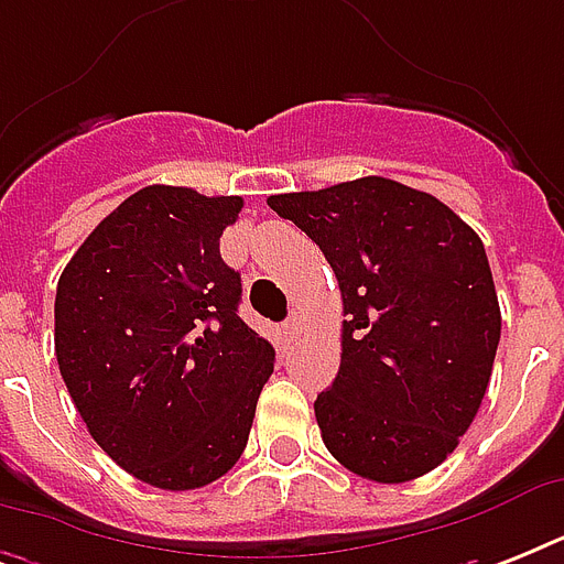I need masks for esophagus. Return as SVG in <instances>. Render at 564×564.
<instances>
[{"instance_id": "esophagus-1", "label": "esophagus", "mask_w": 564, "mask_h": 564, "mask_svg": "<svg viewBox=\"0 0 564 564\" xmlns=\"http://www.w3.org/2000/svg\"><path fill=\"white\" fill-rule=\"evenodd\" d=\"M301 330H304V318H301L299 313H292V316L283 322V336H286V343H295L301 336Z\"/></svg>"}]
</instances>
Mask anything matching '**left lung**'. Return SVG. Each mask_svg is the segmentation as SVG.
<instances>
[{"label": "left lung", "instance_id": "8db88e82", "mask_svg": "<svg viewBox=\"0 0 564 564\" xmlns=\"http://www.w3.org/2000/svg\"><path fill=\"white\" fill-rule=\"evenodd\" d=\"M334 269L343 362L316 398L327 451L375 482L454 454L489 386L500 307L480 237L436 195L369 175L269 195Z\"/></svg>", "mask_w": 564, "mask_h": 564}]
</instances>
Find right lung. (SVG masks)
<instances>
[{"instance_id":"right-lung-1","label":"right lung","mask_w":564,"mask_h":564,"mask_svg":"<svg viewBox=\"0 0 564 564\" xmlns=\"http://www.w3.org/2000/svg\"><path fill=\"white\" fill-rule=\"evenodd\" d=\"M239 195L152 184L84 239L57 281L55 357L105 454L154 489L219 480L246 451L274 348L237 316L219 254Z\"/></svg>"}]
</instances>
